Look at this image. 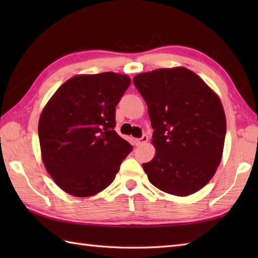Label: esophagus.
I'll use <instances>...</instances> for the list:
<instances>
[{"mask_svg": "<svg viewBox=\"0 0 258 258\" xmlns=\"http://www.w3.org/2000/svg\"><path fill=\"white\" fill-rule=\"evenodd\" d=\"M147 141H149V136H147V135H143L141 139H136V140H135V143H136V145L140 146V145L145 144Z\"/></svg>", "mask_w": 258, "mask_h": 258, "instance_id": "esophagus-1", "label": "esophagus"}]
</instances>
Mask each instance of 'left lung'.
<instances>
[{
  "label": "left lung",
  "instance_id": "1",
  "mask_svg": "<svg viewBox=\"0 0 258 258\" xmlns=\"http://www.w3.org/2000/svg\"><path fill=\"white\" fill-rule=\"evenodd\" d=\"M154 133L155 155L143 164L150 182L175 196H188L210 182L220 165L226 134L221 98L183 67L138 74Z\"/></svg>",
  "mask_w": 258,
  "mask_h": 258
}]
</instances>
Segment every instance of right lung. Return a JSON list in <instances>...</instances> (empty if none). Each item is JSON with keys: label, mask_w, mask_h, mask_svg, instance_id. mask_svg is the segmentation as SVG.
<instances>
[{"label": "right lung", "mask_w": 258, "mask_h": 258, "mask_svg": "<svg viewBox=\"0 0 258 258\" xmlns=\"http://www.w3.org/2000/svg\"><path fill=\"white\" fill-rule=\"evenodd\" d=\"M130 76L80 74L58 87L41 113L38 139L47 173L65 193L96 195L111 185L132 146L115 132V107Z\"/></svg>", "instance_id": "add662e5"}]
</instances>
